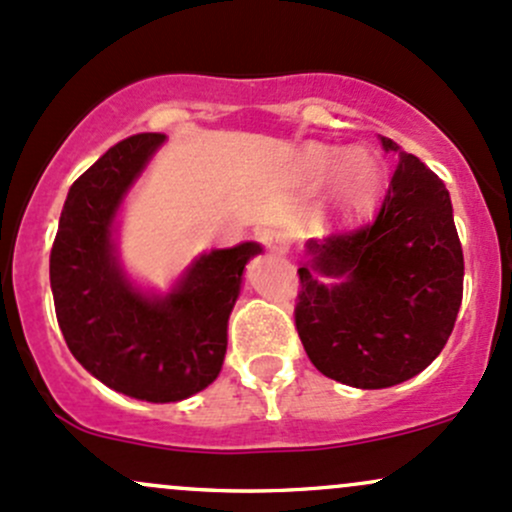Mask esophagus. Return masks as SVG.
<instances>
[{
    "mask_svg": "<svg viewBox=\"0 0 512 512\" xmlns=\"http://www.w3.org/2000/svg\"><path fill=\"white\" fill-rule=\"evenodd\" d=\"M258 236H261V241L268 246V249L280 251V254L288 251V239H285V234L280 232V229H263Z\"/></svg>",
    "mask_w": 512,
    "mask_h": 512,
    "instance_id": "obj_1",
    "label": "esophagus"
}]
</instances>
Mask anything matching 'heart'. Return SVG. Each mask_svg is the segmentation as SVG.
<instances>
[{"label":"heart","instance_id":"heart-1","mask_svg":"<svg viewBox=\"0 0 512 512\" xmlns=\"http://www.w3.org/2000/svg\"><path fill=\"white\" fill-rule=\"evenodd\" d=\"M305 168L312 178L324 180L339 173L337 207L344 217H359L368 212L381 192V166L366 151H354L346 156L337 148L312 146L305 153Z\"/></svg>","mask_w":512,"mask_h":512}]
</instances>
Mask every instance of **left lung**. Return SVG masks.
<instances>
[{"instance_id": "1", "label": "left lung", "mask_w": 512, "mask_h": 512, "mask_svg": "<svg viewBox=\"0 0 512 512\" xmlns=\"http://www.w3.org/2000/svg\"><path fill=\"white\" fill-rule=\"evenodd\" d=\"M398 153L371 222L310 241L298 268L295 327L320 373L354 388H388L425 371L452 334L464 295V251L452 200L420 158ZM342 277L324 286L316 273Z\"/></svg>"}]
</instances>
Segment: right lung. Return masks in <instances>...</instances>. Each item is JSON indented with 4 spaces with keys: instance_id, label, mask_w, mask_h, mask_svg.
<instances>
[{
    "instance_id": "obj_1",
    "label": "right lung",
    "mask_w": 512,
    "mask_h": 512,
    "mask_svg": "<svg viewBox=\"0 0 512 512\" xmlns=\"http://www.w3.org/2000/svg\"><path fill=\"white\" fill-rule=\"evenodd\" d=\"M134 134L109 148L68 192L51 249V290L65 344L95 378L148 403H175L207 388L227 354V322L246 261V244L202 256L166 300L136 293L112 249L122 195L163 144Z\"/></svg>"
}]
</instances>
